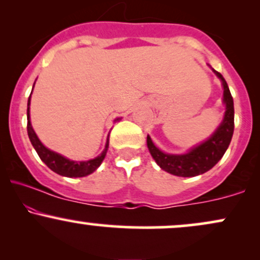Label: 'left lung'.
Listing matches in <instances>:
<instances>
[{
    "mask_svg": "<svg viewBox=\"0 0 260 260\" xmlns=\"http://www.w3.org/2000/svg\"><path fill=\"white\" fill-rule=\"evenodd\" d=\"M214 72L222 82L223 103L226 105V111L222 123L210 138L192 149L189 153L171 155L159 150L151 142L150 137H147V144L151 156L156 161L157 165L169 174L180 176V177H193V176L202 175L214 168L228 150L235 128L234 99L222 74L216 71Z\"/></svg>",
    "mask_w": 260,
    "mask_h": 260,
    "instance_id": "8db88e82",
    "label": "left lung"
}]
</instances>
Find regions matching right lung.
Here are the masks:
<instances>
[{"label": "right lung", "instance_id": "right-lung-1", "mask_svg": "<svg viewBox=\"0 0 260 260\" xmlns=\"http://www.w3.org/2000/svg\"><path fill=\"white\" fill-rule=\"evenodd\" d=\"M29 105H30V96H29L28 110H26V117H28L26 129H28L29 139H30L32 147L37 150L39 157L44 161L45 165H46L47 168L51 169L53 172H56V174L64 176V177H84V176L92 174L95 170L99 168L101 162H103V160L105 159L107 149H109V139H107L105 149H104L103 153H101L98 157H95V159L88 161H72L66 159L62 155L55 153V151H51L50 149L45 148L44 145L41 144V142L39 140L30 124ZM116 121H118V118Z\"/></svg>", "mask_w": 260, "mask_h": 260}]
</instances>
